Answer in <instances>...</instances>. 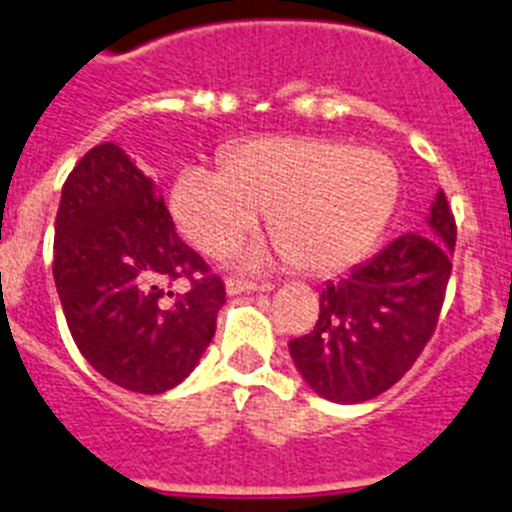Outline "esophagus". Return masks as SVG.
<instances>
[{
    "mask_svg": "<svg viewBox=\"0 0 512 512\" xmlns=\"http://www.w3.org/2000/svg\"><path fill=\"white\" fill-rule=\"evenodd\" d=\"M224 290H227V295L257 293V290H260V285H257V283H250V280H240V278H229V280H227V283H224Z\"/></svg>",
    "mask_w": 512,
    "mask_h": 512,
    "instance_id": "obj_1",
    "label": "esophagus"
}]
</instances>
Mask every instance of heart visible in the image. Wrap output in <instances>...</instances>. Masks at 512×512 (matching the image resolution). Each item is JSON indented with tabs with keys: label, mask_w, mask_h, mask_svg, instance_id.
<instances>
[{
	"label": "heart",
	"mask_w": 512,
	"mask_h": 512,
	"mask_svg": "<svg viewBox=\"0 0 512 512\" xmlns=\"http://www.w3.org/2000/svg\"><path fill=\"white\" fill-rule=\"evenodd\" d=\"M399 171L376 148L305 136H265L222 154V171L186 166L171 184L176 227L197 250L222 255L265 222L275 245L240 255L245 267L272 257L328 278L364 260L399 204Z\"/></svg>",
	"instance_id": "heart-1"
}]
</instances>
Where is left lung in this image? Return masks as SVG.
<instances>
[{
    "label": "left lung",
    "mask_w": 512,
    "mask_h": 512,
    "mask_svg": "<svg viewBox=\"0 0 512 512\" xmlns=\"http://www.w3.org/2000/svg\"><path fill=\"white\" fill-rule=\"evenodd\" d=\"M455 240V217L439 191L427 234H401L346 280L323 288L315 328L288 343L295 369L315 394L361 404L412 369L437 328Z\"/></svg>",
    "instance_id": "obj_1"
}]
</instances>
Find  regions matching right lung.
<instances>
[{
  "label": "right lung",
  "instance_id": "obj_1",
  "mask_svg": "<svg viewBox=\"0 0 512 512\" xmlns=\"http://www.w3.org/2000/svg\"><path fill=\"white\" fill-rule=\"evenodd\" d=\"M207 272L179 240L156 181L118 143L90 148L62 186L52 262L85 361L136 394L179 386L212 343L224 305L222 280ZM179 277L192 288L166 291Z\"/></svg>",
  "mask_w": 512,
  "mask_h": 512
}]
</instances>
